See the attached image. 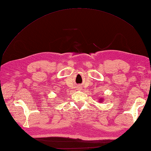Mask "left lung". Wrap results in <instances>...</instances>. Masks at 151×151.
Instances as JSON below:
<instances>
[{
    "label": "left lung",
    "instance_id": "1",
    "mask_svg": "<svg viewBox=\"0 0 151 151\" xmlns=\"http://www.w3.org/2000/svg\"><path fill=\"white\" fill-rule=\"evenodd\" d=\"M102 101H103V99H100V102H102Z\"/></svg>",
    "mask_w": 151,
    "mask_h": 151
}]
</instances>
